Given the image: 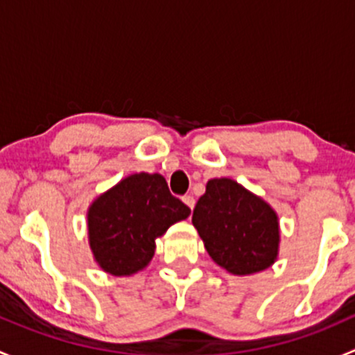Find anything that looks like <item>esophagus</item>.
<instances>
[{
  "label": "esophagus",
  "instance_id": "obj_1",
  "mask_svg": "<svg viewBox=\"0 0 355 355\" xmlns=\"http://www.w3.org/2000/svg\"><path fill=\"white\" fill-rule=\"evenodd\" d=\"M184 202L187 204L189 207H191V211L194 209V206H196V199L192 198V196H184Z\"/></svg>",
  "mask_w": 355,
  "mask_h": 355
}]
</instances>
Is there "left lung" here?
<instances>
[{"label":"left lung","mask_w":355,"mask_h":355,"mask_svg":"<svg viewBox=\"0 0 355 355\" xmlns=\"http://www.w3.org/2000/svg\"><path fill=\"white\" fill-rule=\"evenodd\" d=\"M204 247L232 275H252L277 261L280 227L273 207L232 178H213L192 214Z\"/></svg>","instance_id":"left-lung-1"}]
</instances>
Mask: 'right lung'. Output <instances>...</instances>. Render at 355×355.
Instances as JSON below:
<instances>
[{"label": "right lung", "mask_w": 355, "mask_h": 355, "mask_svg": "<svg viewBox=\"0 0 355 355\" xmlns=\"http://www.w3.org/2000/svg\"><path fill=\"white\" fill-rule=\"evenodd\" d=\"M191 214L159 173H134L99 196L87 211L89 245L103 271L130 277L155 256L157 237Z\"/></svg>", "instance_id": "add662e5"}]
</instances>
